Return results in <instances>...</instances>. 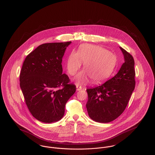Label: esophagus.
Wrapping results in <instances>:
<instances>
[{
	"label": "esophagus",
	"mask_w": 155,
	"mask_h": 155,
	"mask_svg": "<svg viewBox=\"0 0 155 155\" xmlns=\"http://www.w3.org/2000/svg\"><path fill=\"white\" fill-rule=\"evenodd\" d=\"M76 88H77V91H80V90H82V87L81 86H79V85H77Z\"/></svg>",
	"instance_id": "34e87169"
}]
</instances>
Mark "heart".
<instances>
[{"label":"heart","mask_w":155,"mask_h":155,"mask_svg":"<svg viewBox=\"0 0 155 155\" xmlns=\"http://www.w3.org/2000/svg\"><path fill=\"white\" fill-rule=\"evenodd\" d=\"M82 62L85 70L79 72L74 80L77 85L88 83L90 79L93 83L105 82L111 77L117 64L116 56L101 47L84 44L77 52H72L67 61V70L74 75L80 70Z\"/></svg>","instance_id":"obj_1"}]
</instances>
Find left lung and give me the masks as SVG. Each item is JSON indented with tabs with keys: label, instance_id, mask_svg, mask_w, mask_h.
<instances>
[{
	"label": "left lung",
	"instance_id": "8db88e82",
	"mask_svg": "<svg viewBox=\"0 0 155 155\" xmlns=\"http://www.w3.org/2000/svg\"><path fill=\"white\" fill-rule=\"evenodd\" d=\"M120 49L124 62L117 74L105 83L87 89L88 114L97 122L106 123L117 119L125 110L135 87L134 59L123 48Z\"/></svg>",
	"mask_w": 155,
	"mask_h": 155
}]
</instances>
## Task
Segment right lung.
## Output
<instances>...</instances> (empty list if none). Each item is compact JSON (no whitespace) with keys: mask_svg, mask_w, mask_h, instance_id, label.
I'll use <instances>...</instances> for the list:
<instances>
[{"mask_svg":"<svg viewBox=\"0 0 155 155\" xmlns=\"http://www.w3.org/2000/svg\"><path fill=\"white\" fill-rule=\"evenodd\" d=\"M71 42L44 44L25 58L20 74V87L26 106L36 119L45 123L61 119L65 106L76 91L62 74V61ZM61 86L63 88L58 89Z\"/></svg>","mask_w":155,"mask_h":155,"instance_id":"1","label":"right lung"}]
</instances>
